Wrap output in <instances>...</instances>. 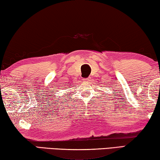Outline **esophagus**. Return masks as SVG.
Listing matches in <instances>:
<instances>
[{"label":"esophagus","mask_w":160,"mask_h":160,"mask_svg":"<svg viewBox=\"0 0 160 160\" xmlns=\"http://www.w3.org/2000/svg\"><path fill=\"white\" fill-rule=\"evenodd\" d=\"M83 81H84V82H89V81H90V78H83Z\"/></svg>","instance_id":"1"}]
</instances>
